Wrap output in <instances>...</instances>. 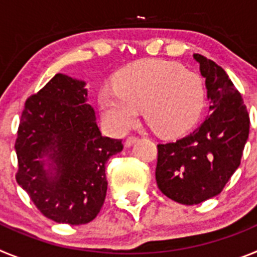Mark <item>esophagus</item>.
I'll use <instances>...</instances> for the list:
<instances>
[{"label": "esophagus", "instance_id": "1", "mask_svg": "<svg viewBox=\"0 0 257 257\" xmlns=\"http://www.w3.org/2000/svg\"><path fill=\"white\" fill-rule=\"evenodd\" d=\"M136 140H138V136H128V138L126 139V143H124V145H126L127 148H130L131 145H133L134 143L136 142Z\"/></svg>", "mask_w": 257, "mask_h": 257}]
</instances>
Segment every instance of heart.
<instances>
[{"instance_id": "b5f03b06", "label": "heart", "mask_w": 257, "mask_h": 257, "mask_svg": "<svg viewBox=\"0 0 257 257\" xmlns=\"http://www.w3.org/2000/svg\"><path fill=\"white\" fill-rule=\"evenodd\" d=\"M104 121L115 133H126L136 123L140 109L162 138H176L198 121L205 105L201 77L165 60H142L122 69L114 86L99 92Z\"/></svg>"}]
</instances>
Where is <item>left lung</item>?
<instances>
[{"mask_svg": "<svg viewBox=\"0 0 257 257\" xmlns=\"http://www.w3.org/2000/svg\"><path fill=\"white\" fill-rule=\"evenodd\" d=\"M206 78L208 115L175 143L158 144L156 180L161 192L181 205H198L217 196L240 163L248 139L243 99L221 67L194 54Z\"/></svg>", "mask_w": 257, "mask_h": 257, "instance_id": "8db88e82", "label": "left lung"}]
</instances>
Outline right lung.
<instances>
[{
    "label": "right lung",
    "mask_w": 257,
    "mask_h": 257,
    "mask_svg": "<svg viewBox=\"0 0 257 257\" xmlns=\"http://www.w3.org/2000/svg\"><path fill=\"white\" fill-rule=\"evenodd\" d=\"M85 85L55 74L27 99L15 142L18 184L42 215L69 225L100 212L105 165L123 149L122 140L101 135Z\"/></svg>",
    "instance_id": "obj_1"
}]
</instances>
